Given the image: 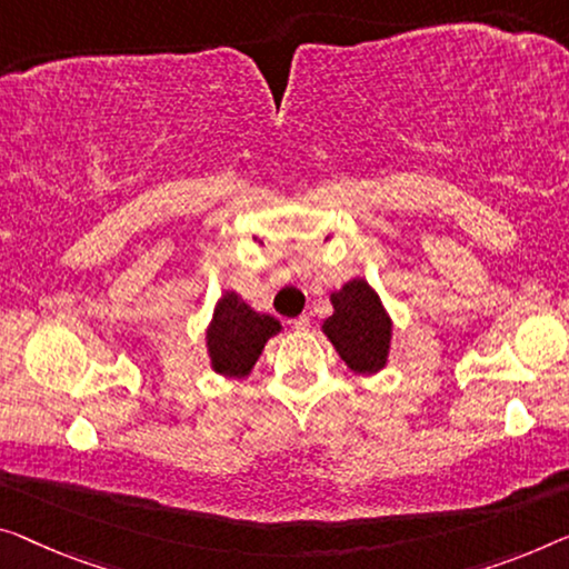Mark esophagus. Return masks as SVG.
Listing matches in <instances>:
<instances>
[{"mask_svg":"<svg viewBox=\"0 0 569 569\" xmlns=\"http://www.w3.org/2000/svg\"><path fill=\"white\" fill-rule=\"evenodd\" d=\"M288 325H291L296 332H307V329L311 327V319L309 317H296V319L288 321Z\"/></svg>","mask_w":569,"mask_h":569,"instance_id":"1","label":"esophagus"}]
</instances>
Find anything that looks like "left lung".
<instances>
[{"label": "left lung", "instance_id": "left-lung-1", "mask_svg": "<svg viewBox=\"0 0 569 569\" xmlns=\"http://www.w3.org/2000/svg\"><path fill=\"white\" fill-rule=\"evenodd\" d=\"M335 313L325 321V335L355 372H376L386 366L391 345V319L366 281H350L332 293Z\"/></svg>", "mask_w": 569, "mask_h": 569}]
</instances>
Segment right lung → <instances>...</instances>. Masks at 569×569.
Instances as JSON below:
<instances>
[{
	"label": "right lung",
	"mask_w": 569,
	"mask_h": 569,
	"mask_svg": "<svg viewBox=\"0 0 569 569\" xmlns=\"http://www.w3.org/2000/svg\"><path fill=\"white\" fill-rule=\"evenodd\" d=\"M278 332V319L252 311L237 293H224L207 332L211 368L232 378L248 376L262 347Z\"/></svg>",
	"instance_id": "1"
}]
</instances>
